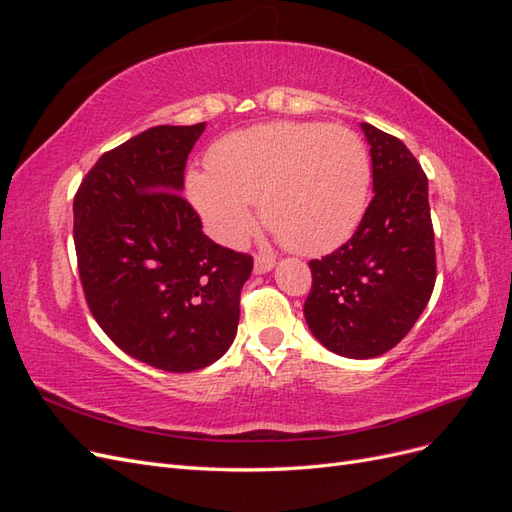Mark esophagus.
<instances>
[{
  "label": "esophagus",
  "instance_id": "34e87169",
  "mask_svg": "<svg viewBox=\"0 0 512 512\" xmlns=\"http://www.w3.org/2000/svg\"><path fill=\"white\" fill-rule=\"evenodd\" d=\"M275 267V260L271 258V256H262V254H258L256 258H254V271L260 275V273H267V271H271Z\"/></svg>",
  "mask_w": 512,
  "mask_h": 512
}]
</instances>
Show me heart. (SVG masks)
I'll use <instances>...</instances> for the list:
<instances>
[{
    "label": "heart",
    "mask_w": 512,
    "mask_h": 512,
    "mask_svg": "<svg viewBox=\"0 0 512 512\" xmlns=\"http://www.w3.org/2000/svg\"><path fill=\"white\" fill-rule=\"evenodd\" d=\"M192 170L185 192L213 239L241 245L256 224L252 203L290 250L324 254L363 220L371 166L361 136L324 123L275 121L232 132Z\"/></svg>",
    "instance_id": "b5f03b06"
}]
</instances>
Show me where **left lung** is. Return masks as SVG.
<instances>
[{
	"label": "left lung",
	"mask_w": 512,
	"mask_h": 512,
	"mask_svg": "<svg viewBox=\"0 0 512 512\" xmlns=\"http://www.w3.org/2000/svg\"><path fill=\"white\" fill-rule=\"evenodd\" d=\"M374 198L352 239L309 262L303 314L318 342L348 359H374L414 327L436 284V247L421 164L399 138L361 123Z\"/></svg>",
	"instance_id": "left-lung-1"
}]
</instances>
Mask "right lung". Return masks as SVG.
I'll return each mask as SVG.
<instances>
[{
    "label": "right lung",
    "instance_id": "obj_1",
    "mask_svg": "<svg viewBox=\"0 0 512 512\" xmlns=\"http://www.w3.org/2000/svg\"><path fill=\"white\" fill-rule=\"evenodd\" d=\"M196 126H156L106 151L74 196V247L87 305L132 359L203 369L230 348L250 254L213 243L181 196Z\"/></svg>",
    "mask_w": 512,
    "mask_h": 512
}]
</instances>
